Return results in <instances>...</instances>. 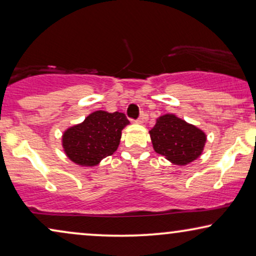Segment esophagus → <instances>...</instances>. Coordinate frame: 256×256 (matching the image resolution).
I'll return each instance as SVG.
<instances>
[{
    "instance_id": "34e87169",
    "label": "esophagus",
    "mask_w": 256,
    "mask_h": 256,
    "mask_svg": "<svg viewBox=\"0 0 256 256\" xmlns=\"http://www.w3.org/2000/svg\"><path fill=\"white\" fill-rule=\"evenodd\" d=\"M143 121H144V115H143V114L140 115L138 120H135L136 124H143Z\"/></svg>"
}]
</instances>
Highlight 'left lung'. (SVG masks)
Masks as SVG:
<instances>
[{"instance_id":"obj_1","label":"left lung","mask_w":256,"mask_h":256,"mask_svg":"<svg viewBox=\"0 0 256 256\" xmlns=\"http://www.w3.org/2000/svg\"><path fill=\"white\" fill-rule=\"evenodd\" d=\"M149 134L154 150L177 166H186L197 160L206 142L204 132L174 114L157 118Z\"/></svg>"}]
</instances>
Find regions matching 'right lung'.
<instances>
[{"label":"right lung","instance_id":"1","mask_svg":"<svg viewBox=\"0 0 256 256\" xmlns=\"http://www.w3.org/2000/svg\"><path fill=\"white\" fill-rule=\"evenodd\" d=\"M129 124L124 113L96 110L84 122L70 127L62 134V148L72 162L94 166L116 152L122 129Z\"/></svg>","mask_w":256,"mask_h":256}]
</instances>
